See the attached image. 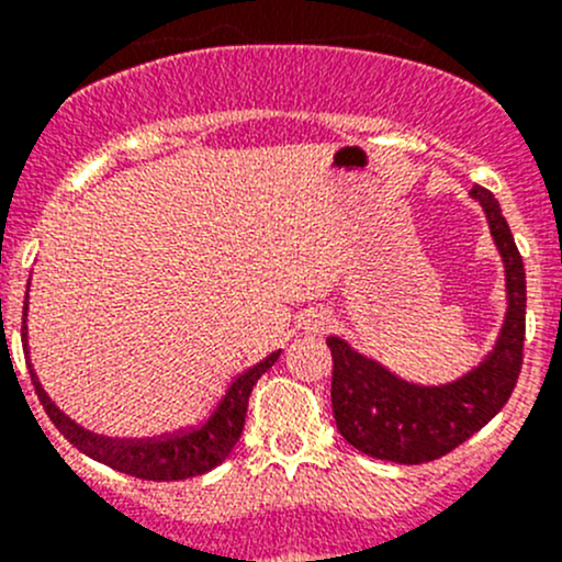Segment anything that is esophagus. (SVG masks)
Masks as SVG:
<instances>
[{
    "label": "esophagus",
    "instance_id": "34e87169",
    "mask_svg": "<svg viewBox=\"0 0 562 562\" xmlns=\"http://www.w3.org/2000/svg\"><path fill=\"white\" fill-rule=\"evenodd\" d=\"M328 323H331V317H328L326 313H307V317L302 321V326H304V331L317 334V331H323V328H328Z\"/></svg>",
    "mask_w": 562,
    "mask_h": 562
}]
</instances>
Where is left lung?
Returning a JSON list of instances; mask_svg holds the SVG:
<instances>
[{
  "mask_svg": "<svg viewBox=\"0 0 562 562\" xmlns=\"http://www.w3.org/2000/svg\"><path fill=\"white\" fill-rule=\"evenodd\" d=\"M490 234L506 266V321L497 342L479 367L443 386L407 383L350 348L328 337L334 359L331 407L339 435L361 454L400 464H422L449 454L473 438L501 413L517 386L525 348V266L512 228L490 190L473 187Z\"/></svg>",
  "mask_w": 562,
  "mask_h": 562,
  "instance_id": "1",
  "label": "left lung"
}]
</instances>
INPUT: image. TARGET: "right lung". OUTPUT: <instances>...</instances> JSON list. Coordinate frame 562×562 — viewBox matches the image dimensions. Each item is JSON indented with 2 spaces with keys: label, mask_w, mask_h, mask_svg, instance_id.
Instances as JSON below:
<instances>
[{
  "label": "right lung",
  "mask_w": 562,
  "mask_h": 562,
  "mask_svg": "<svg viewBox=\"0 0 562 562\" xmlns=\"http://www.w3.org/2000/svg\"><path fill=\"white\" fill-rule=\"evenodd\" d=\"M26 310H30V285H26L24 326H21L26 348V367H30L40 405L45 407V413H48V418L54 422V427L87 457L98 459V462L119 470V473H127L146 481H181L192 479V475H203L212 468H217V464L234 451L236 440L241 438L252 386L258 383V378L280 359V350H274V353L266 356L263 361H258V364L249 367L247 372H241V375L231 383L228 391H225L223 400L217 402L212 416L203 424H198V427L149 440L105 438V435L89 432L81 424L72 422L70 416H65V413L50 402L45 389L40 386V378L30 361V345H26Z\"/></svg>",
  "instance_id": "add662e5"
}]
</instances>
